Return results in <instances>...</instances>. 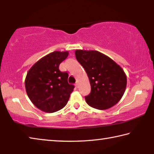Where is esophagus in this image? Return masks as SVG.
<instances>
[{"mask_svg": "<svg viewBox=\"0 0 154 154\" xmlns=\"http://www.w3.org/2000/svg\"><path fill=\"white\" fill-rule=\"evenodd\" d=\"M75 86H76V88H78V83L77 82H76V83H75Z\"/></svg>", "mask_w": 154, "mask_h": 154, "instance_id": "34e87169", "label": "esophagus"}]
</instances>
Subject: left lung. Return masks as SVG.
I'll return each mask as SVG.
<instances>
[{"label":"left lung","mask_w":154,"mask_h":154,"mask_svg":"<svg viewBox=\"0 0 154 154\" xmlns=\"http://www.w3.org/2000/svg\"><path fill=\"white\" fill-rule=\"evenodd\" d=\"M75 54L90 80L91 92L85 97L88 105L105 110L118 103L127 83L126 75L121 66L98 51L77 49Z\"/></svg>","instance_id":"left-lung-1"}]
</instances>
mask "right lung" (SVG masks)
Instances as JSON below:
<instances>
[{
	"label": "right lung",
	"instance_id": "obj_1",
	"mask_svg": "<svg viewBox=\"0 0 154 154\" xmlns=\"http://www.w3.org/2000/svg\"><path fill=\"white\" fill-rule=\"evenodd\" d=\"M68 51H55L37 61L28 71L25 87L36 107L46 113L60 110L66 105L75 86L68 83L69 74L59 70Z\"/></svg>",
	"mask_w": 154,
	"mask_h": 154
}]
</instances>
